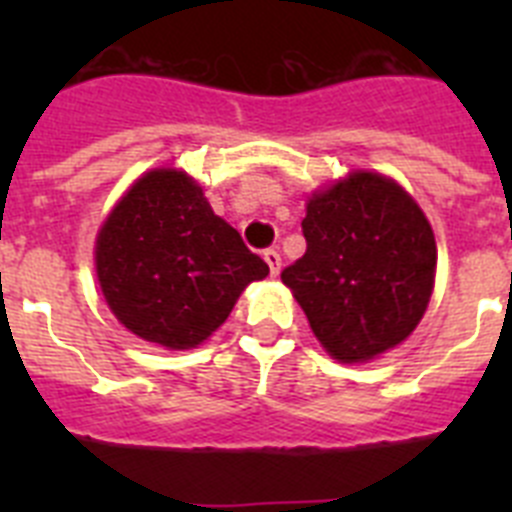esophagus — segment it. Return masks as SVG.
Segmentation results:
<instances>
[{
  "label": "esophagus",
  "instance_id": "1",
  "mask_svg": "<svg viewBox=\"0 0 512 512\" xmlns=\"http://www.w3.org/2000/svg\"><path fill=\"white\" fill-rule=\"evenodd\" d=\"M264 261L269 264L271 277H279V269H282V256H279L277 248H266L264 251Z\"/></svg>",
  "mask_w": 512,
  "mask_h": 512
}]
</instances>
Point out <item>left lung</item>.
<instances>
[{
	"instance_id": "obj_1",
	"label": "left lung",
	"mask_w": 512,
	"mask_h": 512,
	"mask_svg": "<svg viewBox=\"0 0 512 512\" xmlns=\"http://www.w3.org/2000/svg\"><path fill=\"white\" fill-rule=\"evenodd\" d=\"M302 235L305 256L282 282L333 359L369 361L413 333L431 300L436 241L405 189L356 171L307 202Z\"/></svg>"
}]
</instances>
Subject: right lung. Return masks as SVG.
I'll return each instance as SVG.
<instances>
[{
    "mask_svg": "<svg viewBox=\"0 0 512 512\" xmlns=\"http://www.w3.org/2000/svg\"><path fill=\"white\" fill-rule=\"evenodd\" d=\"M269 266L182 171H148L97 238V277L117 320L143 341L192 348L225 323Z\"/></svg>",
    "mask_w": 512,
    "mask_h": 512,
    "instance_id": "1",
    "label": "right lung"
}]
</instances>
